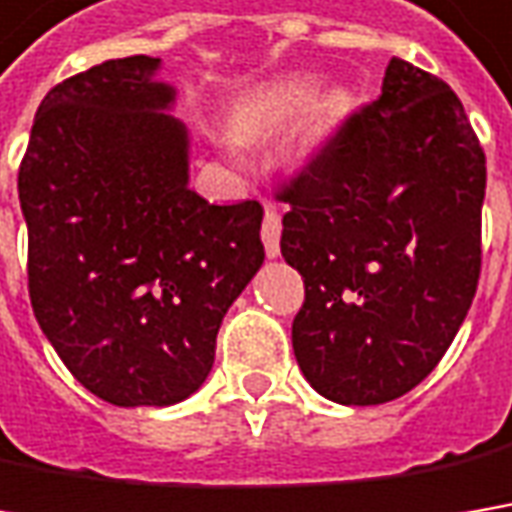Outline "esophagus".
<instances>
[{
	"mask_svg": "<svg viewBox=\"0 0 512 512\" xmlns=\"http://www.w3.org/2000/svg\"><path fill=\"white\" fill-rule=\"evenodd\" d=\"M260 237H263L266 255L269 257L281 255V214H278V208H275L272 202L266 205L263 226H260Z\"/></svg>",
	"mask_w": 512,
	"mask_h": 512,
	"instance_id": "obj_1",
	"label": "esophagus"
}]
</instances>
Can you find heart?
<instances>
[{
  "label": "heart",
  "mask_w": 512,
  "mask_h": 512,
  "mask_svg": "<svg viewBox=\"0 0 512 512\" xmlns=\"http://www.w3.org/2000/svg\"><path fill=\"white\" fill-rule=\"evenodd\" d=\"M316 95V83L307 77H295V80H284L275 83L263 92L252 95L246 104L237 109L234 127L243 138H257L284 127L286 121H292L295 115H301ZM342 112V101L333 98L321 106V118L330 121Z\"/></svg>",
  "instance_id": "b5f03b06"
}]
</instances>
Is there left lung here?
I'll list each match as a JSON object with an SVG mask.
<instances>
[{"label": "left lung", "mask_w": 512, "mask_h": 512, "mask_svg": "<svg viewBox=\"0 0 512 512\" xmlns=\"http://www.w3.org/2000/svg\"><path fill=\"white\" fill-rule=\"evenodd\" d=\"M484 188L461 98L391 57L382 95L278 191L304 278L292 350L321 397L379 406L435 371L478 289Z\"/></svg>", "instance_id": "1"}]
</instances>
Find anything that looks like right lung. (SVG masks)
Segmentation results:
<instances>
[{
    "label": "right lung",
    "instance_id": "add662e5",
    "mask_svg": "<svg viewBox=\"0 0 512 512\" xmlns=\"http://www.w3.org/2000/svg\"><path fill=\"white\" fill-rule=\"evenodd\" d=\"M156 69L136 54L57 83L16 179L34 316L77 382L124 408L194 394L263 263L260 202L188 188V130Z\"/></svg>",
    "mask_w": 512,
    "mask_h": 512
}]
</instances>
